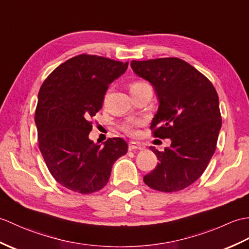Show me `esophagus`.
<instances>
[{
  "label": "esophagus",
  "mask_w": 249,
  "mask_h": 249,
  "mask_svg": "<svg viewBox=\"0 0 249 249\" xmlns=\"http://www.w3.org/2000/svg\"><path fill=\"white\" fill-rule=\"evenodd\" d=\"M142 148H143V146L141 145L140 143L129 142V144H128V149H129V151H141Z\"/></svg>",
  "instance_id": "34e87169"
}]
</instances>
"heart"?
Segmentation results:
<instances>
[{"label":"heart","instance_id":"1","mask_svg":"<svg viewBox=\"0 0 249 249\" xmlns=\"http://www.w3.org/2000/svg\"><path fill=\"white\" fill-rule=\"evenodd\" d=\"M148 86L147 83L143 82V80H135V82H132L129 86L130 88V92L131 93H134V92H137L138 90H140L144 87ZM141 123L138 122V121H128V122H125L122 125H121V129H122L126 135L131 136V137H135L138 134V126L140 125Z\"/></svg>","mask_w":249,"mask_h":249}]
</instances>
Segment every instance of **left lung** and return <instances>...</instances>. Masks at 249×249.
I'll return each instance as SVG.
<instances>
[{
    "label": "left lung",
    "instance_id": "left-lung-1",
    "mask_svg": "<svg viewBox=\"0 0 249 249\" xmlns=\"http://www.w3.org/2000/svg\"><path fill=\"white\" fill-rule=\"evenodd\" d=\"M130 65L158 96L153 137L172 141L162 152L149 147L159 162L143 180L161 192L180 191L197 180L215 152L222 126L216 90L204 74L177 57L132 60Z\"/></svg>",
    "mask_w": 249,
    "mask_h": 249
}]
</instances>
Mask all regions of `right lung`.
<instances>
[{
  "instance_id": "obj_1",
  "label": "right lung",
  "mask_w": 249,
  "mask_h": 249,
  "mask_svg": "<svg viewBox=\"0 0 249 249\" xmlns=\"http://www.w3.org/2000/svg\"><path fill=\"white\" fill-rule=\"evenodd\" d=\"M127 67L128 62L80 54L43 82L35 113L38 143L50 173L62 187L82 194L100 191L114 161L127 153L123 139L109 138L101 146L88 137L109 85Z\"/></svg>"
}]
</instances>
